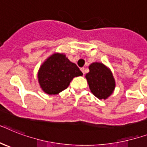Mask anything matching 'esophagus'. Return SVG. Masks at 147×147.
Here are the masks:
<instances>
[{
	"label": "esophagus",
	"instance_id": "1",
	"mask_svg": "<svg viewBox=\"0 0 147 147\" xmlns=\"http://www.w3.org/2000/svg\"><path fill=\"white\" fill-rule=\"evenodd\" d=\"M81 71H82V73H83V75H84V67L81 68Z\"/></svg>",
	"mask_w": 147,
	"mask_h": 147
}]
</instances>
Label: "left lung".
<instances>
[{
  "label": "left lung",
  "instance_id": "1",
  "mask_svg": "<svg viewBox=\"0 0 147 147\" xmlns=\"http://www.w3.org/2000/svg\"><path fill=\"white\" fill-rule=\"evenodd\" d=\"M90 71L86 74L89 88L94 96L99 99H107L115 89L113 74L102 63H94L89 66Z\"/></svg>",
  "mask_w": 147,
  "mask_h": 147
}]
</instances>
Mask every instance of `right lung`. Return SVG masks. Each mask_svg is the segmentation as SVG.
<instances>
[{
  "label": "right lung",
  "mask_w": 147,
  "mask_h": 147,
  "mask_svg": "<svg viewBox=\"0 0 147 147\" xmlns=\"http://www.w3.org/2000/svg\"><path fill=\"white\" fill-rule=\"evenodd\" d=\"M82 75L79 68L65 55L54 53L40 66L38 77L42 90L47 94L55 95L66 89L73 78Z\"/></svg>",
  "instance_id": "1"
}]
</instances>
